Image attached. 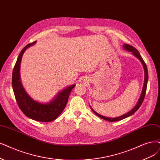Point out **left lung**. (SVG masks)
I'll use <instances>...</instances> for the list:
<instances>
[{
	"instance_id": "left-lung-1",
	"label": "left lung",
	"mask_w": 160,
	"mask_h": 160,
	"mask_svg": "<svg viewBox=\"0 0 160 160\" xmlns=\"http://www.w3.org/2000/svg\"><path fill=\"white\" fill-rule=\"evenodd\" d=\"M122 47H123V49L126 50V51H128L129 52H131L132 54L133 55H134L136 57L138 58V59H139V61L141 62L143 66V68H144V85H143V88H142V93H141V95H140V97L139 98V100L138 101V103H137V105H136L134 108H132L131 111H128V113L124 114L121 116H119V117H115V118H111V117H104L103 115H101L98 114L97 112H96L95 111H94L90 106V108L92 110V111L94 113H95L98 117L102 118V119H104V120H106V121H110V122H115V121H120V120H122V119H125V118L129 117L132 115V114H134L136 111H137L141 106L142 103L144 99V97H145V94H146V88H147V84H148V69H147V67H146V63L144 62V60L142 59V57L140 56V54L139 53V52L138 51V50L137 49H135L134 47L130 45H128V44H126L125 43L124 45H122Z\"/></svg>"
}]
</instances>
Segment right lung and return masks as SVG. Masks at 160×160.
Instances as JSON below:
<instances>
[{"mask_svg": "<svg viewBox=\"0 0 160 160\" xmlns=\"http://www.w3.org/2000/svg\"><path fill=\"white\" fill-rule=\"evenodd\" d=\"M36 43V41L27 45L21 51L12 72V84L16 100L22 111L30 119L40 122H50L56 119L64 110L68 102L70 93L76 86L70 85L59 92L51 101L42 103L29 96L23 88L20 74L22 58L26 50Z\"/></svg>", "mask_w": 160, "mask_h": 160, "instance_id": "right-lung-1", "label": "right lung"}]
</instances>
